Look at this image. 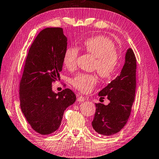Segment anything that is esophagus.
I'll use <instances>...</instances> for the list:
<instances>
[{
    "label": "esophagus",
    "instance_id": "obj_1",
    "mask_svg": "<svg viewBox=\"0 0 159 159\" xmlns=\"http://www.w3.org/2000/svg\"><path fill=\"white\" fill-rule=\"evenodd\" d=\"M77 100L79 101V102H83V101L85 100V97L83 96L82 95H80V94H78Z\"/></svg>",
    "mask_w": 159,
    "mask_h": 159
}]
</instances>
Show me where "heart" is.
Returning <instances> with one entry per match:
<instances>
[{
	"label": "heart",
	"mask_w": 159,
	"mask_h": 159,
	"mask_svg": "<svg viewBox=\"0 0 159 159\" xmlns=\"http://www.w3.org/2000/svg\"><path fill=\"white\" fill-rule=\"evenodd\" d=\"M82 48L96 58L94 69L103 79L109 78L116 72L119 62V57L116 51L113 42L107 37L94 36L87 39ZM79 50L75 47H68L64 52L63 62L66 68L72 70L76 67ZM97 82L92 74L79 73L72 79V85L82 92H88Z\"/></svg>",
	"instance_id": "obj_1"
}]
</instances>
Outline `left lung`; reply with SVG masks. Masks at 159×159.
I'll return each instance as SVG.
<instances>
[{"mask_svg":"<svg viewBox=\"0 0 159 159\" xmlns=\"http://www.w3.org/2000/svg\"><path fill=\"white\" fill-rule=\"evenodd\" d=\"M136 69L135 55L129 48L119 75L98 93L100 98L107 96L109 103L107 105L96 104L92 125L96 133L105 136L113 135L126 124L135 97Z\"/></svg>","mask_w":159,"mask_h":159,"instance_id":"8db88e82","label":"left lung"}]
</instances>
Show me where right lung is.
<instances>
[{
	"instance_id": "1",
	"label": "right lung",
	"mask_w": 159,
	"mask_h": 159,
	"mask_svg": "<svg viewBox=\"0 0 159 159\" xmlns=\"http://www.w3.org/2000/svg\"><path fill=\"white\" fill-rule=\"evenodd\" d=\"M67 39L62 28H46L33 42L20 84V107L37 133L49 134L58 129L64 111L76 101L72 90L56 93L52 83L62 71Z\"/></svg>"
}]
</instances>
